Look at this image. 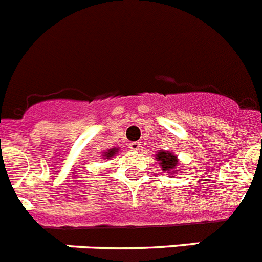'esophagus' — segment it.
I'll return each instance as SVG.
<instances>
[{
  "instance_id": "34e87169",
  "label": "esophagus",
  "mask_w": 262,
  "mask_h": 262,
  "mask_svg": "<svg viewBox=\"0 0 262 262\" xmlns=\"http://www.w3.org/2000/svg\"><path fill=\"white\" fill-rule=\"evenodd\" d=\"M140 147H141L140 142H132V144H129V149H130L132 151H138Z\"/></svg>"
}]
</instances>
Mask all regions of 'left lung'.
Listing matches in <instances>:
<instances>
[{
    "label": "left lung",
    "mask_w": 262,
    "mask_h": 262,
    "mask_svg": "<svg viewBox=\"0 0 262 262\" xmlns=\"http://www.w3.org/2000/svg\"><path fill=\"white\" fill-rule=\"evenodd\" d=\"M156 159L161 165V169L162 171H167L169 174L175 172V174H179V170L177 169L178 166V157L175 156L171 151H166V150H159L158 153L156 154Z\"/></svg>",
    "instance_id": "obj_1"
}]
</instances>
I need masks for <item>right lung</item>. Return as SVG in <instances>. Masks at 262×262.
Wrapping results in <instances>:
<instances>
[{
    "instance_id": "right-lung-1",
    "label": "right lung",
    "mask_w": 262,
    "mask_h": 262,
    "mask_svg": "<svg viewBox=\"0 0 262 262\" xmlns=\"http://www.w3.org/2000/svg\"><path fill=\"white\" fill-rule=\"evenodd\" d=\"M117 153H118V147H112V149H108L106 151H104L103 158H105V159L112 158V157H115Z\"/></svg>"
}]
</instances>
